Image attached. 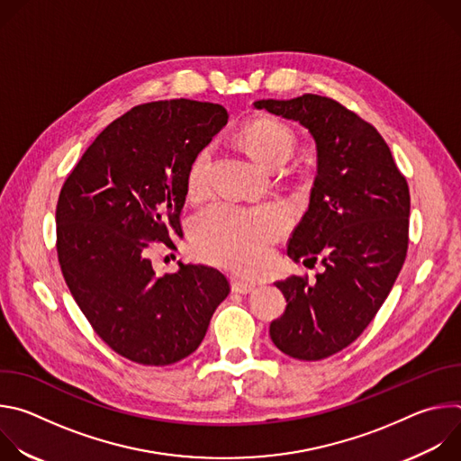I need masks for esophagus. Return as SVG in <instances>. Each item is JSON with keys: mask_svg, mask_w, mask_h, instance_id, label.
I'll return each mask as SVG.
<instances>
[{"mask_svg": "<svg viewBox=\"0 0 461 461\" xmlns=\"http://www.w3.org/2000/svg\"><path fill=\"white\" fill-rule=\"evenodd\" d=\"M231 290L237 294H249L255 290V283H246V281H233Z\"/></svg>", "mask_w": 461, "mask_h": 461, "instance_id": "1", "label": "esophagus"}]
</instances>
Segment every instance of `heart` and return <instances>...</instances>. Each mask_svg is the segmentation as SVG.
<instances>
[{"label": "heart", "mask_w": 461, "mask_h": 461, "mask_svg": "<svg viewBox=\"0 0 461 461\" xmlns=\"http://www.w3.org/2000/svg\"><path fill=\"white\" fill-rule=\"evenodd\" d=\"M240 137L251 155L267 167H281L295 151L294 131L281 120L260 116L248 122ZM213 149L196 151L187 173L185 189L201 196L208 189ZM286 213L276 204L242 208L230 203H215L203 210L191 226L194 249L215 265L237 272L253 274L265 262L270 244L285 231Z\"/></svg>", "instance_id": "b5f03b06"}]
</instances>
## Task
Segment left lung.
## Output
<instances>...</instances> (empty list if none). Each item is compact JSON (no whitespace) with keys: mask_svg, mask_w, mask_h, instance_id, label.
Masks as SVG:
<instances>
[{"mask_svg":"<svg viewBox=\"0 0 461 461\" xmlns=\"http://www.w3.org/2000/svg\"><path fill=\"white\" fill-rule=\"evenodd\" d=\"M253 105L299 122L315 140L317 175L288 257L321 260L324 272L313 285L297 276L276 283L286 310L270 338L290 357L319 361L363 334L396 283L409 248V185L377 129L339 102L303 95Z\"/></svg>","mask_w":461,"mask_h":461,"instance_id":"8db88e82","label":"left lung"}]
</instances>
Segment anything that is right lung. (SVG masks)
I'll list each match as a JSON object with an SVG mask.
<instances>
[{
    "label": "right lung",
    "mask_w": 461,
    "mask_h": 461,
    "mask_svg": "<svg viewBox=\"0 0 461 461\" xmlns=\"http://www.w3.org/2000/svg\"><path fill=\"white\" fill-rule=\"evenodd\" d=\"M228 123L219 104L160 100L111 122L65 180L56 206L59 268L95 332L122 357L173 365L203 343L230 283L184 265L158 277L148 248L173 246L185 173Z\"/></svg>",
    "instance_id": "1"
}]
</instances>
